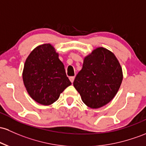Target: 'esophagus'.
Wrapping results in <instances>:
<instances>
[{
	"mask_svg": "<svg viewBox=\"0 0 146 146\" xmlns=\"http://www.w3.org/2000/svg\"><path fill=\"white\" fill-rule=\"evenodd\" d=\"M69 80H70V82H73V81H74V80H75V76L69 77Z\"/></svg>",
	"mask_w": 146,
	"mask_h": 146,
	"instance_id": "esophagus-1",
	"label": "esophagus"
}]
</instances>
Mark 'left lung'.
<instances>
[{"instance_id":"obj_1","label":"left lung","mask_w":146,"mask_h":146,"mask_svg":"<svg viewBox=\"0 0 146 146\" xmlns=\"http://www.w3.org/2000/svg\"><path fill=\"white\" fill-rule=\"evenodd\" d=\"M122 80V68L115 55L106 48H98L85 57L73 86L86 105L96 109L111 101Z\"/></svg>"}]
</instances>
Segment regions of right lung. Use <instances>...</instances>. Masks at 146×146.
<instances>
[{
  "label": "right lung",
  "mask_w": 146,
  "mask_h": 146,
  "mask_svg": "<svg viewBox=\"0 0 146 146\" xmlns=\"http://www.w3.org/2000/svg\"><path fill=\"white\" fill-rule=\"evenodd\" d=\"M58 56L50 44L41 45L32 51L24 64V85L30 97L41 105L55 102L71 84Z\"/></svg>",
  "instance_id": "right-lung-1"
}]
</instances>
